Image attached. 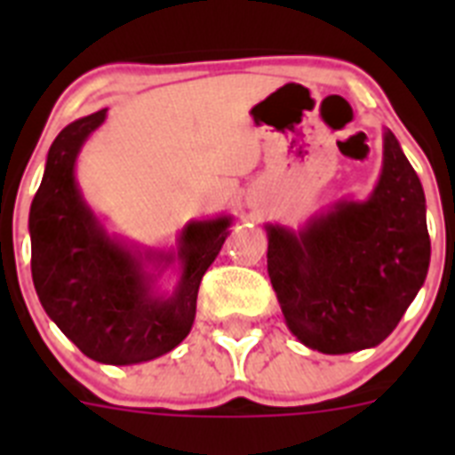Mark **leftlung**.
Masks as SVG:
<instances>
[{
    "instance_id": "8db88e82",
    "label": "left lung",
    "mask_w": 455,
    "mask_h": 455,
    "mask_svg": "<svg viewBox=\"0 0 455 455\" xmlns=\"http://www.w3.org/2000/svg\"><path fill=\"white\" fill-rule=\"evenodd\" d=\"M428 262L424 188L392 132L367 203H339L299 236L268 228V277L287 325L331 355L380 344L415 300Z\"/></svg>"
}]
</instances>
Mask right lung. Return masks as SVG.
<instances>
[{
    "instance_id": "add662e5",
    "label": "right lung",
    "mask_w": 455,
    "mask_h": 455,
    "mask_svg": "<svg viewBox=\"0 0 455 455\" xmlns=\"http://www.w3.org/2000/svg\"><path fill=\"white\" fill-rule=\"evenodd\" d=\"M107 108L70 123L47 155L31 203V275L40 303L84 355L107 364L148 363L188 335L198 287L228 236L230 219L182 232V280L168 300L152 299L140 262L100 230L75 184V159Z\"/></svg>"
}]
</instances>
